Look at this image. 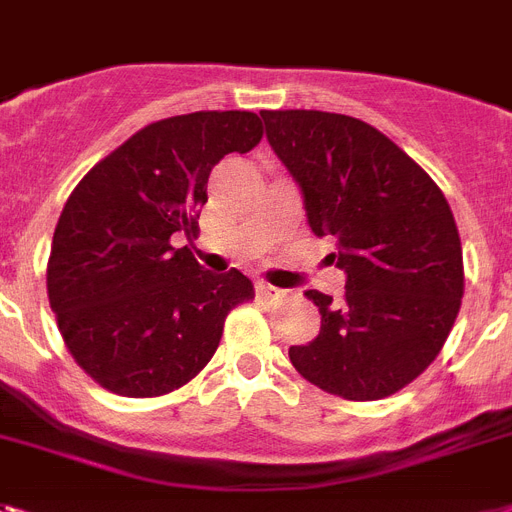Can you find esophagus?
<instances>
[{
    "mask_svg": "<svg viewBox=\"0 0 512 512\" xmlns=\"http://www.w3.org/2000/svg\"><path fill=\"white\" fill-rule=\"evenodd\" d=\"M257 294H260V297H265V299L286 297L284 289H278V286H273V284H265V281H260V284H257Z\"/></svg>",
    "mask_w": 512,
    "mask_h": 512,
    "instance_id": "1",
    "label": "esophagus"
}]
</instances>
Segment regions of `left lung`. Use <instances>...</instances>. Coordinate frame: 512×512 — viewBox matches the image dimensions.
<instances>
[{
  "label": "left lung",
  "mask_w": 512,
  "mask_h": 512,
  "mask_svg": "<svg viewBox=\"0 0 512 512\" xmlns=\"http://www.w3.org/2000/svg\"><path fill=\"white\" fill-rule=\"evenodd\" d=\"M270 147L302 189L315 236L347 273L342 299L310 289L321 334L292 347L302 378L352 402L384 400L442 352L465 289L442 189L389 136L350 115L263 110Z\"/></svg>",
  "instance_id": "obj_1"
}]
</instances>
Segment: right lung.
Wrapping results in <instances>:
<instances>
[{
  "mask_svg": "<svg viewBox=\"0 0 512 512\" xmlns=\"http://www.w3.org/2000/svg\"><path fill=\"white\" fill-rule=\"evenodd\" d=\"M263 123L202 110L149 123L78 181L54 228L47 294L83 373L120 397L181 389L215 355L226 315L255 297L236 268L207 273L170 236H197L210 170Z\"/></svg>",
  "mask_w": 512,
  "mask_h": 512,
  "instance_id": "1",
  "label": "right lung"
}]
</instances>
